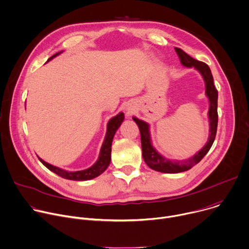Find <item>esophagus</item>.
Returning <instances> with one entry per match:
<instances>
[{
	"label": "esophagus",
	"mask_w": 249,
	"mask_h": 249,
	"mask_svg": "<svg viewBox=\"0 0 249 249\" xmlns=\"http://www.w3.org/2000/svg\"><path fill=\"white\" fill-rule=\"evenodd\" d=\"M134 110H135V108L133 106H128V107L126 108V111L128 114H132L134 112Z\"/></svg>",
	"instance_id": "1"
}]
</instances>
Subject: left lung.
Instances as JSON below:
<instances>
[{
	"label": "left lung",
	"instance_id": "8db88e82",
	"mask_svg": "<svg viewBox=\"0 0 249 249\" xmlns=\"http://www.w3.org/2000/svg\"><path fill=\"white\" fill-rule=\"evenodd\" d=\"M175 51L181 60V63L186 67H194L196 68L202 76L205 82V94L209 100V110H208V118H209V138L205 145L198 150L194 156L184 159V160H174L168 159L161 155L152 145L150 133H149V125L148 123L140 120L137 117H133V120L137 123L140 133H141V142H142V158L146 163L147 166L152 170L161 173H181L187 170H190L196 164H197L209 151L211 148L213 142L216 137L217 125H218V112H217V101H218V91L216 90L213 82V76L209 66L202 62L198 61L188 53H186L183 50L179 48H175Z\"/></svg>",
	"mask_w": 249,
	"mask_h": 249
}]
</instances>
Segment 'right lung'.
I'll return each mask as SVG.
<instances>
[{"instance_id": "right-lung-1", "label": "right lung", "mask_w": 249, "mask_h": 249, "mask_svg": "<svg viewBox=\"0 0 249 249\" xmlns=\"http://www.w3.org/2000/svg\"><path fill=\"white\" fill-rule=\"evenodd\" d=\"M61 52H59V53L53 54V56H51L48 59V61L53 59L56 55H58ZM123 120H124V113L120 112L108 121L107 129V135H106L105 141L103 142L99 158L96 161V163L94 165H92V166L89 167L88 169L81 170V171H75V172H69V171H66L64 169L53 166V165H52V164H49L48 162L44 161L40 157H38V158L49 170H51L52 172L55 173L56 175H58L59 177L63 178V179L73 180V181H87V180L94 179V178L100 176L101 174H103L107 170V168L108 167V165L110 163V159H111L112 140H113V137H114L117 129L120 127L121 123L123 122Z\"/></svg>"}]
</instances>
